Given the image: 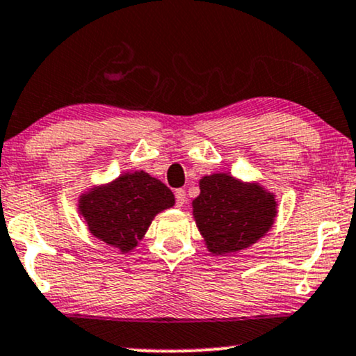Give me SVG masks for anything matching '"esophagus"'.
<instances>
[{
  "instance_id": "34e87169",
  "label": "esophagus",
  "mask_w": 356,
  "mask_h": 356,
  "mask_svg": "<svg viewBox=\"0 0 356 356\" xmlns=\"http://www.w3.org/2000/svg\"><path fill=\"white\" fill-rule=\"evenodd\" d=\"M174 195H175V205H177V207H182V205L186 204V191L175 189Z\"/></svg>"
}]
</instances>
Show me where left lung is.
Wrapping results in <instances>:
<instances>
[{
  "label": "left lung",
  "mask_w": 356,
  "mask_h": 356,
  "mask_svg": "<svg viewBox=\"0 0 356 356\" xmlns=\"http://www.w3.org/2000/svg\"><path fill=\"white\" fill-rule=\"evenodd\" d=\"M192 205L207 248L219 255L242 250L264 237L277 213L273 195L227 174L204 177Z\"/></svg>",
  "instance_id": "obj_1"
}]
</instances>
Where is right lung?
Here are the masks:
<instances>
[{"label": "right lung", "mask_w": 356, "mask_h": 356, "mask_svg": "<svg viewBox=\"0 0 356 356\" xmlns=\"http://www.w3.org/2000/svg\"><path fill=\"white\" fill-rule=\"evenodd\" d=\"M172 205V191L139 170L83 195L79 209L92 235L129 252L147 232L154 216Z\"/></svg>", "instance_id": "add662e5"}]
</instances>
